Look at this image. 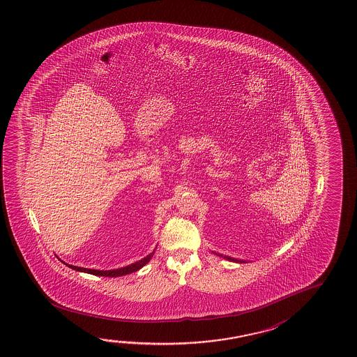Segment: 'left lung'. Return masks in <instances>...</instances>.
Segmentation results:
<instances>
[{
	"label": "left lung",
	"mask_w": 357,
	"mask_h": 357,
	"mask_svg": "<svg viewBox=\"0 0 357 357\" xmlns=\"http://www.w3.org/2000/svg\"><path fill=\"white\" fill-rule=\"evenodd\" d=\"M220 257H222V255H220ZM224 259H227V260H230V261H239V263H244L243 260H238V259H234V257H224Z\"/></svg>",
	"instance_id": "8db88e82"
}]
</instances>
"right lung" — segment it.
<instances>
[{"instance_id":"1","label":"right lung","mask_w":357,"mask_h":357,"mask_svg":"<svg viewBox=\"0 0 357 357\" xmlns=\"http://www.w3.org/2000/svg\"><path fill=\"white\" fill-rule=\"evenodd\" d=\"M153 255H154V250L151 252L149 255H146V257H143L139 261H137L135 264H130L128 266H124L121 269L116 270H93V269H86V268H79V266H73V265H68L70 269L77 270V271H81V273H87V274L97 275V276H109V278H117V276H123V275L130 274V273H135L137 270L142 269L148 261H151Z\"/></svg>"}]
</instances>
